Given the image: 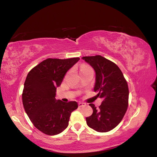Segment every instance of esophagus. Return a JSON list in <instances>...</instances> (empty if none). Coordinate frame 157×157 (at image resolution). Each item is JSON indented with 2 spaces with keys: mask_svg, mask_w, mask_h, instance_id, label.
Wrapping results in <instances>:
<instances>
[{
  "mask_svg": "<svg viewBox=\"0 0 157 157\" xmlns=\"http://www.w3.org/2000/svg\"><path fill=\"white\" fill-rule=\"evenodd\" d=\"M86 106V103H84V102H78V106L79 107H83V106Z\"/></svg>",
  "mask_w": 157,
  "mask_h": 157,
  "instance_id": "obj_1",
  "label": "esophagus"
}]
</instances>
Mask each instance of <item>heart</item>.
<instances>
[{
  "label": "heart",
  "mask_w": 157,
  "mask_h": 157,
  "mask_svg": "<svg viewBox=\"0 0 157 157\" xmlns=\"http://www.w3.org/2000/svg\"><path fill=\"white\" fill-rule=\"evenodd\" d=\"M91 69L89 66H82L80 67V71H84V70H87V69Z\"/></svg>",
  "instance_id": "obj_1"
}]
</instances>
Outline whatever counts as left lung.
Wrapping results in <instances>:
<instances>
[{"mask_svg":"<svg viewBox=\"0 0 157 157\" xmlns=\"http://www.w3.org/2000/svg\"><path fill=\"white\" fill-rule=\"evenodd\" d=\"M82 59L95 70L94 90L102 100L99 109L94 104H90L93 113L86 118V123L97 132H109L118 125L127 110V82L117 65L106 58L97 55Z\"/></svg>","mask_w":157,"mask_h":157,"instance_id":"obj_1","label":"left lung"}]
</instances>
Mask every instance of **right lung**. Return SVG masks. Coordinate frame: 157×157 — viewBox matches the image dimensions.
Here are the masks:
<instances>
[{
  "label": "right lung",
  "mask_w": 157,
  "mask_h": 157,
  "mask_svg": "<svg viewBox=\"0 0 157 157\" xmlns=\"http://www.w3.org/2000/svg\"><path fill=\"white\" fill-rule=\"evenodd\" d=\"M79 60L48 58L27 75L22 95L24 109L34 125L45 134L52 136L63 132L69 125L71 112L78 108L76 101L64 102L55 97L64 75Z\"/></svg>",
  "instance_id": "right-lung-1"
}]
</instances>
